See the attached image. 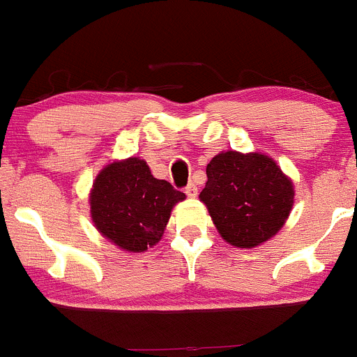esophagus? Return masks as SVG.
Wrapping results in <instances>:
<instances>
[{"mask_svg":"<svg viewBox=\"0 0 357 357\" xmlns=\"http://www.w3.org/2000/svg\"><path fill=\"white\" fill-rule=\"evenodd\" d=\"M185 193L188 197H197V193H199V188H197L195 183H190V185L185 188Z\"/></svg>","mask_w":357,"mask_h":357,"instance_id":"1","label":"esophagus"}]
</instances>
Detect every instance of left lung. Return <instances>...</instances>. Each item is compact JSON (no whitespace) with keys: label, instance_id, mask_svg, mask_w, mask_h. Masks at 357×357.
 <instances>
[{"label":"left lung","instance_id":"obj_1","mask_svg":"<svg viewBox=\"0 0 357 357\" xmlns=\"http://www.w3.org/2000/svg\"><path fill=\"white\" fill-rule=\"evenodd\" d=\"M200 200L226 242L252 248L285 225L294 205V186L268 155L225 152L207 164Z\"/></svg>","mask_w":357,"mask_h":357}]
</instances>
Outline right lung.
I'll return each mask as SVG.
<instances>
[{
    "instance_id": "add662e5",
    "label": "right lung",
    "mask_w": 357,
    "mask_h": 357,
    "mask_svg": "<svg viewBox=\"0 0 357 357\" xmlns=\"http://www.w3.org/2000/svg\"><path fill=\"white\" fill-rule=\"evenodd\" d=\"M181 200L185 193L153 178L146 162L138 157L107 165L96 176L89 197L96 229L129 252L155 245L172 207Z\"/></svg>"
}]
</instances>
